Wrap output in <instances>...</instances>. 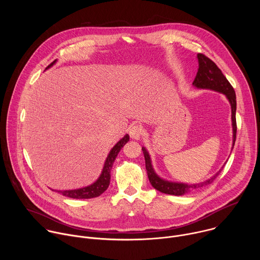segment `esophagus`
<instances>
[{
  "mask_svg": "<svg viewBox=\"0 0 260 260\" xmlns=\"http://www.w3.org/2000/svg\"><path fill=\"white\" fill-rule=\"evenodd\" d=\"M143 135V129L139 125H134L129 129V136L133 140H139Z\"/></svg>",
  "mask_w": 260,
  "mask_h": 260,
  "instance_id": "34e87169",
  "label": "esophagus"
}]
</instances>
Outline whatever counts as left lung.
I'll return each instance as SVG.
<instances>
[{"label":"left lung","instance_id":"left-lung-1","mask_svg":"<svg viewBox=\"0 0 260 260\" xmlns=\"http://www.w3.org/2000/svg\"><path fill=\"white\" fill-rule=\"evenodd\" d=\"M197 57L199 60V70L197 73V76L194 78V81L192 82V85L199 89H210V90H214L224 94L231 104L232 125H233V147H232V150H233L235 142H236V135H237V122H236L237 99H236L235 89L233 88L229 80L225 78V76L222 74L221 70L216 66L214 61H212L209 57L205 56L202 53H199ZM142 150L145 157L147 175H148V178H149L151 185L156 190L166 194H171V196H177V197L184 196L207 186V185L211 184L215 180V178L219 175V173L224 167V166L222 167L210 179L201 183L187 184V183H182V182H173V181L166 180L156 174L152 166L150 154L147 151L146 147H142Z\"/></svg>","mask_w":260,"mask_h":260}]
</instances>
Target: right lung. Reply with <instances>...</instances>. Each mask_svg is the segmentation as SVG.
Returning <instances> with one entry per match:
<instances>
[{
    "label": "right lung",
    "instance_id": "right-lung-1",
    "mask_svg": "<svg viewBox=\"0 0 260 260\" xmlns=\"http://www.w3.org/2000/svg\"><path fill=\"white\" fill-rule=\"evenodd\" d=\"M56 62V59L50 63L47 68H51L54 63ZM129 141V136L126 134L122 139H120L112 148V149L110 150L101 175L99 176V178L90 185H87L85 187L82 188H77V189H69V190H54L60 194H62L63 197L67 198H71V199H92V198H96L99 196H101L104 191L107 190V188L109 187V184H110V179H111V170H112L113 164L119 153V151L121 150V148Z\"/></svg>",
    "mask_w": 260,
    "mask_h": 260
}]
</instances>
